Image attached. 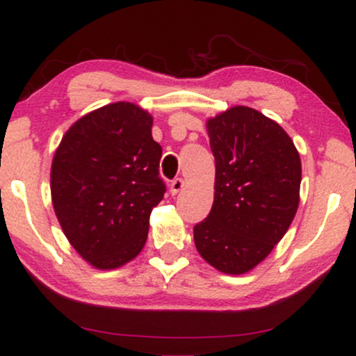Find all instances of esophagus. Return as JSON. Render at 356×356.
Returning <instances> with one entry per match:
<instances>
[{"instance_id": "esophagus-1", "label": "esophagus", "mask_w": 356, "mask_h": 356, "mask_svg": "<svg viewBox=\"0 0 356 356\" xmlns=\"http://www.w3.org/2000/svg\"><path fill=\"white\" fill-rule=\"evenodd\" d=\"M184 186H186V182H184V179L177 177V179H174L172 182H170L169 191H170V193H172V195H177V193L181 192L182 188H184Z\"/></svg>"}]
</instances>
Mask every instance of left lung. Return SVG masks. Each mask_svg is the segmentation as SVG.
<instances>
[{
    "label": "left lung",
    "mask_w": 356,
    "mask_h": 356,
    "mask_svg": "<svg viewBox=\"0 0 356 356\" xmlns=\"http://www.w3.org/2000/svg\"><path fill=\"white\" fill-rule=\"evenodd\" d=\"M215 156V200L193 227L198 254L222 273L259 265L300 205L301 159L285 130L255 108L236 106L207 122Z\"/></svg>",
    "instance_id": "8db88e82"
}]
</instances>
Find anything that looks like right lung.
<instances>
[{
  "instance_id": "obj_1",
  "label": "right lung",
  "mask_w": 356,
  "mask_h": 356,
  "mask_svg": "<svg viewBox=\"0 0 356 356\" xmlns=\"http://www.w3.org/2000/svg\"><path fill=\"white\" fill-rule=\"evenodd\" d=\"M151 127L153 117L136 104H108L74 122L55 151V215L76 252L99 270L141 252L151 211L164 197L163 148Z\"/></svg>"
}]
</instances>
